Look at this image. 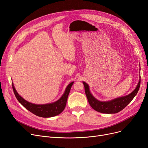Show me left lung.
Instances as JSON below:
<instances>
[{
	"label": "left lung",
	"instance_id": "1",
	"mask_svg": "<svg viewBox=\"0 0 148 148\" xmlns=\"http://www.w3.org/2000/svg\"><path fill=\"white\" fill-rule=\"evenodd\" d=\"M83 83L88 102L93 109L103 113H116L123 110L137 95L140 85V80L136 88L130 94L114 99L109 101H99L95 99L90 94L88 84L84 82Z\"/></svg>",
	"mask_w": 148,
	"mask_h": 148
}]
</instances>
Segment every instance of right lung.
Wrapping results in <instances>:
<instances>
[{
  "mask_svg": "<svg viewBox=\"0 0 148 148\" xmlns=\"http://www.w3.org/2000/svg\"><path fill=\"white\" fill-rule=\"evenodd\" d=\"M73 83L74 82H71L68 84V86L65 89L64 95L57 101L50 104L42 105L34 104L27 101L23 99L21 96L18 95L14 86L13 83H12V86L15 97L17 98L18 102L23 107H25L27 110H28L31 113H34V114L40 116V117L50 118L59 114L64 110L66 106L69 93L70 92V90H71Z\"/></svg>",
  "mask_w": 148,
  "mask_h": 148,
  "instance_id": "1",
  "label": "right lung"
}]
</instances>
